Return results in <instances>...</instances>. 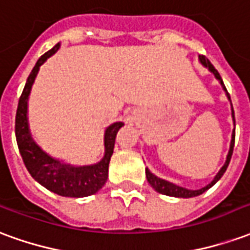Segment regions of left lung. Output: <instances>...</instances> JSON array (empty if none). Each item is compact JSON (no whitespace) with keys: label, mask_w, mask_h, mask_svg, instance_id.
Here are the masks:
<instances>
[{"label":"left lung","mask_w":250,"mask_h":250,"mask_svg":"<svg viewBox=\"0 0 250 250\" xmlns=\"http://www.w3.org/2000/svg\"><path fill=\"white\" fill-rule=\"evenodd\" d=\"M199 62H202L205 66H208L210 69V72H213L214 73V76L220 80V83L222 84V87H224V89L226 91V95H228V98H229V100H230V96H229V93H228V89H226L225 84H224V82H222V79H221L220 73H218V71L215 69L214 66H213V64L209 62V59L208 57H205L204 55H201L199 56ZM231 115H233V119H234V111H233V107H231ZM234 138H236V131H233V135H231V142H230V150H229V154H228V157H226V162L225 165L222 166V168H221L220 171H218V174L215 175L214 179L210 182L208 186H205V188H199V190H188V188H181V186H177V185L174 184H170V182H167V181H165V179H161L158 178V177H155L154 174H151L150 171H148V168H146V178L147 181H148V184L151 185V188H154V190H157L158 193L161 194H165V195H170V197H178V198H190V197H197V195H199V194H202L204 191H206L208 188H210L213 185L218 181V179L224 175V173L226 171V168H228V166H229V162H230V158H231V154H233V147H234Z\"/></svg>","instance_id":"1"}]
</instances>
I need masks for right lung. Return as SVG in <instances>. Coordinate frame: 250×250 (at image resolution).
Listing matches in <instances>:
<instances>
[{"label":"right lung","instance_id":"obj_1","mask_svg":"<svg viewBox=\"0 0 250 250\" xmlns=\"http://www.w3.org/2000/svg\"><path fill=\"white\" fill-rule=\"evenodd\" d=\"M59 48H60V44H57L51 51L44 53L37 60L35 68L30 72L24 91L19 100V107H17V114H16V125H14L16 139H17V146L25 163V167L28 168L30 175L39 184L57 195L69 197V198H82V197H88V195L95 194L107 182L108 165L111 155L114 152L115 138L123 123L116 122L105 130V134H104L105 154L100 162L92 166L73 167L71 165L62 163L60 161L46 155L45 152L36 145L30 136L29 127H28V116H26L28 98H29L33 82L37 76V72L40 69V65H42L46 62V59L51 57Z\"/></svg>","mask_w":250,"mask_h":250}]
</instances>
